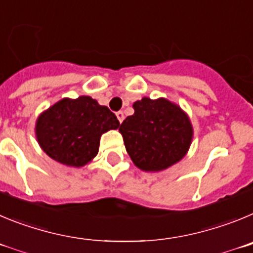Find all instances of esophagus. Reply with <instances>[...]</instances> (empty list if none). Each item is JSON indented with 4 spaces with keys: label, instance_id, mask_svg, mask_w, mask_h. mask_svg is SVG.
<instances>
[{
    "label": "esophagus",
    "instance_id": "obj_1",
    "mask_svg": "<svg viewBox=\"0 0 253 253\" xmlns=\"http://www.w3.org/2000/svg\"><path fill=\"white\" fill-rule=\"evenodd\" d=\"M116 116H117V120L120 121V124H122V121L125 120V116H124V112L122 111H120V112L116 113Z\"/></svg>",
    "mask_w": 253,
    "mask_h": 253
}]
</instances>
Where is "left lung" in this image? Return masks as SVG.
I'll return each mask as SVG.
<instances>
[{"label":"left lung","instance_id":"obj_1","mask_svg":"<svg viewBox=\"0 0 253 253\" xmlns=\"http://www.w3.org/2000/svg\"><path fill=\"white\" fill-rule=\"evenodd\" d=\"M120 127L132 163L147 172L169 169L188 154L194 129L188 113L166 98L143 97Z\"/></svg>","mask_w":253,"mask_h":253}]
</instances>
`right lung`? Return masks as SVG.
Wrapping results in <instances>:
<instances>
[{
	"label": "right lung",
	"instance_id": "obj_1",
	"mask_svg": "<svg viewBox=\"0 0 253 253\" xmlns=\"http://www.w3.org/2000/svg\"><path fill=\"white\" fill-rule=\"evenodd\" d=\"M120 127L115 113L89 95L63 98L36 118L35 136L53 160L82 168L97 156L103 133Z\"/></svg>",
	"mask_w": 253,
	"mask_h": 253
}]
</instances>
